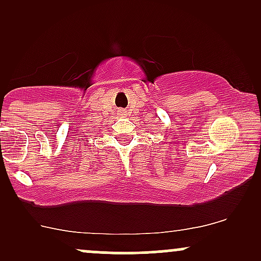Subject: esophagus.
Wrapping results in <instances>:
<instances>
[{"mask_svg": "<svg viewBox=\"0 0 261 261\" xmlns=\"http://www.w3.org/2000/svg\"><path fill=\"white\" fill-rule=\"evenodd\" d=\"M122 115H124V113H120V116H122Z\"/></svg>", "mask_w": 261, "mask_h": 261, "instance_id": "esophagus-1", "label": "esophagus"}]
</instances>
